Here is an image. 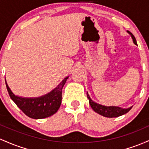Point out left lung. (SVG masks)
I'll return each mask as SVG.
<instances>
[{
	"label": "left lung",
	"mask_w": 149,
	"mask_h": 149,
	"mask_svg": "<svg viewBox=\"0 0 149 149\" xmlns=\"http://www.w3.org/2000/svg\"><path fill=\"white\" fill-rule=\"evenodd\" d=\"M128 33L131 35L132 38L133 39V42L136 45V38H135L134 36L132 34L130 31H128ZM87 95V98L89 100V104L91 106L92 109L95 112H96L98 114L103 115L104 117H107V118H116V117H119L120 115H123L127 113L131 110L132 107L130 108H120V107H116V106H102V105L98 104V103L93 102L92 100L90 98L89 95L88 94V93H86Z\"/></svg>",
	"instance_id": "1"
}]
</instances>
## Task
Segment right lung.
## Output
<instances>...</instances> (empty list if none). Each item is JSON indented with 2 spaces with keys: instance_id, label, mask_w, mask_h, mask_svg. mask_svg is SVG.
<instances>
[{
  "instance_id": "right-lung-1",
  "label": "right lung",
  "mask_w": 149,
  "mask_h": 149,
  "mask_svg": "<svg viewBox=\"0 0 149 149\" xmlns=\"http://www.w3.org/2000/svg\"><path fill=\"white\" fill-rule=\"evenodd\" d=\"M68 77L65 78L57 87L48 94L38 98H22L11 91L6 83V87L11 99L25 115L33 119H42L51 116L58 111L61 105L62 89Z\"/></svg>"
}]
</instances>
